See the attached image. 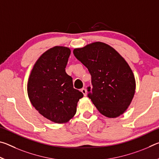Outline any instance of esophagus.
Wrapping results in <instances>:
<instances>
[{"label": "esophagus", "instance_id": "34e87169", "mask_svg": "<svg viewBox=\"0 0 159 159\" xmlns=\"http://www.w3.org/2000/svg\"><path fill=\"white\" fill-rule=\"evenodd\" d=\"M81 92H82V93L83 94V95H84V96H86V95H87V90H86L85 88H82Z\"/></svg>", "mask_w": 159, "mask_h": 159}]
</instances>
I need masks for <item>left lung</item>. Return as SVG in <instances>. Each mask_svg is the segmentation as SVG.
Here are the masks:
<instances>
[{
    "label": "left lung",
    "mask_w": 159,
    "mask_h": 159,
    "mask_svg": "<svg viewBox=\"0 0 159 159\" xmlns=\"http://www.w3.org/2000/svg\"><path fill=\"white\" fill-rule=\"evenodd\" d=\"M74 55L91 75L93 88H88V96L98 111L108 118L123 114L133 100L136 88L133 71L125 59L102 42L76 48Z\"/></svg>",
    "instance_id": "obj_1"
}]
</instances>
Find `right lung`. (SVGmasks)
Masks as SVG:
<instances>
[{
  "label": "right lung",
  "instance_id": "right-lung-1",
  "mask_svg": "<svg viewBox=\"0 0 159 159\" xmlns=\"http://www.w3.org/2000/svg\"><path fill=\"white\" fill-rule=\"evenodd\" d=\"M71 50L55 46L42 54L32 69L27 93L32 105L43 116L56 123H66L76 113L77 103L83 94L73 87L66 73Z\"/></svg>",
  "mask_w": 159,
  "mask_h": 159
}]
</instances>
